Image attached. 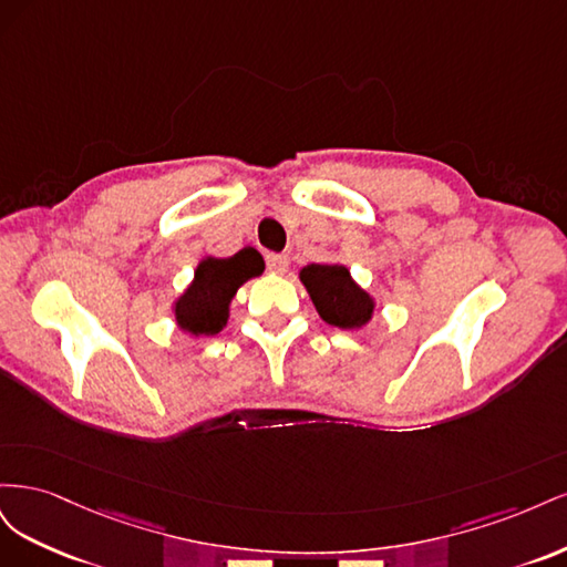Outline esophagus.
I'll list each match as a JSON object with an SVG mask.
<instances>
[{"label": "esophagus", "mask_w": 567, "mask_h": 567, "mask_svg": "<svg viewBox=\"0 0 567 567\" xmlns=\"http://www.w3.org/2000/svg\"><path fill=\"white\" fill-rule=\"evenodd\" d=\"M288 265H290V260H288L286 255H277V252L267 255V269H269L271 274H286V271H288Z\"/></svg>", "instance_id": "esophagus-1"}]
</instances>
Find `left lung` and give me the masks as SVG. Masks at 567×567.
<instances>
[{"label": "left lung", "mask_w": 567, "mask_h": 567, "mask_svg": "<svg viewBox=\"0 0 567 567\" xmlns=\"http://www.w3.org/2000/svg\"><path fill=\"white\" fill-rule=\"evenodd\" d=\"M298 277L326 323L357 331L373 319V296L352 279L346 265H307L298 271Z\"/></svg>", "instance_id": "left-lung-1"}]
</instances>
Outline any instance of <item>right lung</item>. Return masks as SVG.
Instances as JSON below:
<instances>
[{"mask_svg": "<svg viewBox=\"0 0 567 567\" xmlns=\"http://www.w3.org/2000/svg\"><path fill=\"white\" fill-rule=\"evenodd\" d=\"M265 271L262 255L241 248L229 257L205 255L194 269V279L173 300L177 329L192 338L217 336L229 321L231 300L246 281Z\"/></svg>", "mask_w": 567, "mask_h": 567, "instance_id": "right-lung-1", "label": "right lung"}]
</instances>
